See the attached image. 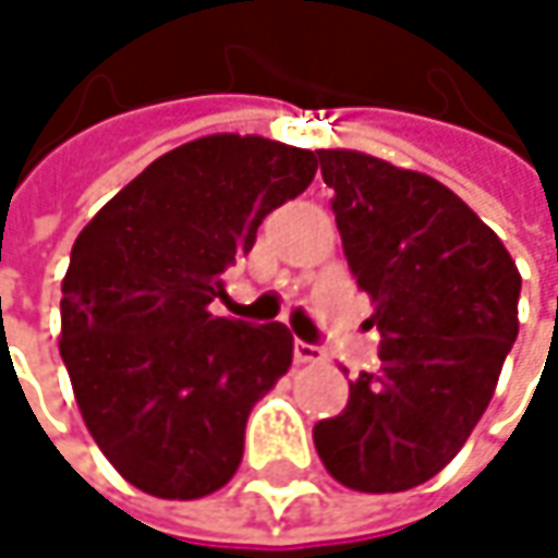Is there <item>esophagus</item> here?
<instances>
[{"mask_svg": "<svg viewBox=\"0 0 558 558\" xmlns=\"http://www.w3.org/2000/svg\"><path fill=\"white\" fill-rule=\"evenodd\" d=\"M293 359H296L300 365H319V362H326L323 349L313 345V342H303V339L293 342Z\"/></svg>", "mask_w": 558, "mask_h": 558, "instance_id": "1", "label": "esophagus"}]
</instances>
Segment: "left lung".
Here are the masks:
<instances>
[{
    "label": "left lung",
    "mask_w": 558,
    "mask_h": 558,
    "mask_svg": "<svg viewBox=\"0 0 558 558\" xmlns=\"http://www.w3.org/2000/svg\"><path fill=\"white\" fill-rule=\"evenodd\" d=\"M345 262L372 296L381 368L313 426L352 492H407L442 472L482 420L517 339L520 275L504 242L439 180L362 151H316Z\"/></svg>",
    "instance_id": "left-lung-1"
}]
</instances>
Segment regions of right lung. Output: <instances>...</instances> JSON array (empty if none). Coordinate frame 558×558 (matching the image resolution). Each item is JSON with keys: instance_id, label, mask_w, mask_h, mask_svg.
I'll use <instances>...</instances> for the list:
<instances>
[{"instance_id": "obj_1", "label": "right lung", "mask_w": 558, "mask_h": 558, "mask_svg": "<svg viewBox=\"0 0 558 558\" xmlns=\"http://www.w3.org/2000/svg\"><path fill=\"white\" fill-rule=\"evenodd\" d=\"M319 155L206 135L161 155L76 235L60 283V359L86 429L145 495L193 501L239 469L252 407L293 359L283 323L213 316L262 219Z\"/></svg>"}]
</instances>
